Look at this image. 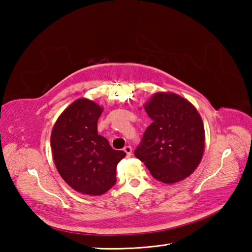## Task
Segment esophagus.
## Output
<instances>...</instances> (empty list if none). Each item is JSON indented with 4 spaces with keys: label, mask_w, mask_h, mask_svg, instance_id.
<instances>
[{
    "label": "esophagus",
    "mask_w": 252,
    "mask_h": 252,
    "mask_svg": "<svg viewBox=\"0 0 252 252\" xmlns=\"http://www.w3.org/2000/svg\"><path fill=\"white\" fill-rule=\"evenodd\" d=\"M123 151H125L126 153V156L130 157L132 155V147L131 146H126L125 148H123Z\"/></svg>",
    "instance_id": "1"
}]
</instances>
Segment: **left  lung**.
<instances>
[{
  "instance_id": "obj_1",
  "label": "left lung",
  "mask_w": 252,
  "mask_h": 252,
  "mask_svg": "<svg viewBox=\"0 0 252 252\" xmlns=\"http://www.w3.org/2000/svg\"><path fill=\"white\" fill-rule=\"evenodd\" d=\"M153 122L134 151L155 179L171 184L194 172L205 148L200 115L189 100L173 93H156L145 105Z\"/></svg>"
}]
</instances>
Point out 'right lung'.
<instances>
[{"label":"right lung","mask_w":252,"mask_h":252,"mask_svg":"<svg viewBox=\"0 0 252 252\" xmlns=\"http://www.w3.org/2000/svg\"><path fill=\"white\" fill-rule=\"evenodd\" d=\"M103 109L80 98L58 118L51 135L53 158L61 176L74 190L98 196L116 184V169L126 153L116 151L98 135Z\"/></svg>","instance_id":"obj_1"}]
</instances>
